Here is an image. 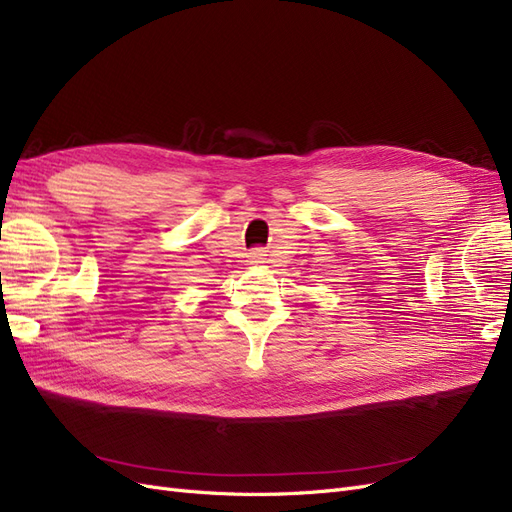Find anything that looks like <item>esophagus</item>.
<instances>
[{"label": "esophagus", "mask_w": 512, "mask_h": 512, "mask_svg": "<svg viewBox=\"0 0 512 512\" xmlns=\"http://www.w3.org/2000/svg\"><path fill=\"white\" fill-rule=\"evenodd\" d=\"M249 261H251V263H263V261H266V251H261V249L253 251V253L249 255Z\"/></svg>", "instance_id": "34e87169"}]
</instances>
